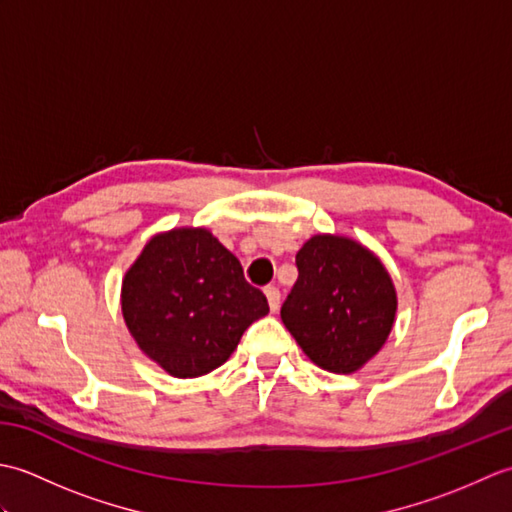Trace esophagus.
I'll use <instances>...</instances> for the list:
<instances>
[{
    "label": "esophagus",
    "mask_w": 512,
    "mask_h": 512,
    "mask_svg": "<svg viewBox=\"0 0 512 512\" xmlns=\"http://www.w3.org/2000/svg\"><path fill=\"white\" fill-rule=\"evenodd\" d=\"M266 297H268V306H270V310L273 312H277L279 310V301H281V292H279V288L277 286H266Z\"/></svg>",
    "instance_id": "1"
}]
</instances>
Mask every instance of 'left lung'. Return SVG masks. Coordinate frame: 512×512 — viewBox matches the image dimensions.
Returning <instances> with one entry per match:
<instances>
[{
    "label": "left lung",
    "instance_id": "obj_1",
    "mask_svg": "<svg viewBox=\"0 0 512 512\" xmlns=\"http://www.w3.org/2000/svg\"><path fill=\"white\" fill-rule=\"evenodd\" d=\"M299 277L281 306V321L310 361L350 374L391 332L396 290L383 264L361 244L317 235L297 253Z\"/></svg>",
    "mask_w": 512,
    "mask_h": 512
}]
</instances>
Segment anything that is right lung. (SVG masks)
Masks as SVG:
<instances>
[{"label": "right lung", "mask_w": 512, "mask_h": 512, "mask_svg": "<svg viewBox=\"0 0 512 512\" xmlns=\"http://www.w3.org/2000/svg\"><path fill=\"white\" fill-rule=\"evenodd\" d=\"M268 299L204 228H178L145 246L123 279V317L138 347L176 378L213 372L233 354Z\"/></svg>", "instance_id": "add662e5"}]
</instances>
